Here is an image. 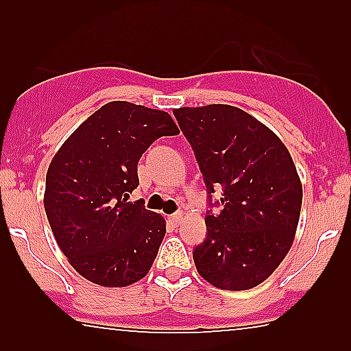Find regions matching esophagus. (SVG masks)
I'll return each instance as SVG.
<instances>
[{"instance_id": "1", "label": "esophagus", "mask_w": 351, "mask_h": 351, "mask_svg": "<svg viewBox=\"0 0 351 351\" xmlns=\"http://www.w3.org/2000/svg\"><path fill=\"white\" fill-rule=\"evenodd\" d=\"M183 219V214L182 212H175V214H171L169 215V222H173V224H180V221H182Z\"/></svg>"}]
</instances>
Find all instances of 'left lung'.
I'll return each mask as SVG.
<instances>
[{
  "label": "left lung",
  "mask_w": 351,
  "mask_h": 351,
  "mask_svg": "<svg viewBox=\"0 0 351 351\" xmlns=\"http://www.w3.org/2000/svg\"><path fill=\"white\" fill-rule=\"evenodd\" d=\"M208 193L207 238L193 250L198 274L224 290L267 280L293 243L302 185L280 139L244 110L207 105L173 110ZM215 191L219 201H212ZM221 204V215L212 206Z\"/></svg>",
  "instance_id": "1"
}]
</instances>
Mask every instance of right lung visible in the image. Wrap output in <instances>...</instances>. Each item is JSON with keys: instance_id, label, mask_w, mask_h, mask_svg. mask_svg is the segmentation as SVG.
<instances>
[{"instance_id": "right-lung-1", "label": "right lung", "mask_w": 351, "mask_h": 351, "mask_svg": "<svg viewBox=\"0 0 351 351\" xmlns=\"http://www.w3.org/2000/svg\"><path fill=\"white\" fill-rule=\"evenodd\" d=\"M178 127L161 110L110 101L88 117L51 161L44 207L59 247L74 270L104 287L146 277L166 222L143 200L137 162L156 139Z\"/></svg>"}]
</instances>
